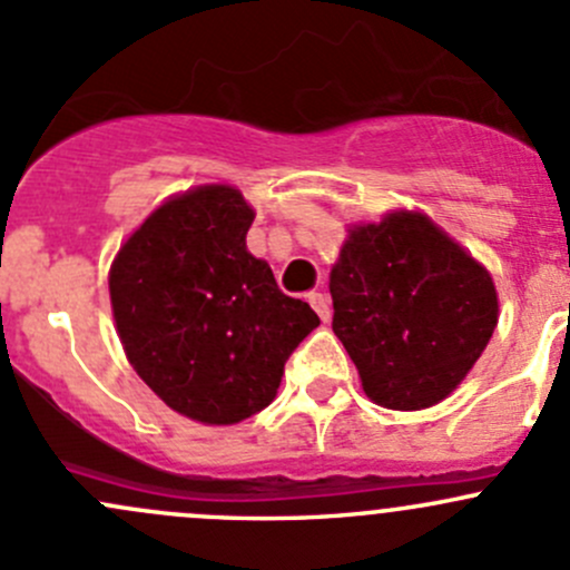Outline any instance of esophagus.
Here are the masks:
<instances>
[{"label":"esophagus","mask_w":570,"mask_h":570,"mask_svg":"<svg viewBox=\"0 0 570 570\" xmlns=\"http://www.w3.org/2000/svg\"><path fill=\"white\" fill-rule=\"evenodd\" d=\"M309 304H313V309L315 313L321 315V321H328V298H326V293H309Z\"/></svg>","instance_id":"obj_1"}]
</instances>
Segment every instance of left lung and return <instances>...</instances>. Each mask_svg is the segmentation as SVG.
<instances>
[{
  "label": "left lung",
  "mask_w": 570,
  "mask_h": 570,
  "mask_svg": "<svg viewBox=\"0 0 570 570\" xmlns=\"http://www.w3.org/2000/svg\"><path fill=\"white\" fill-rule=\"evenodd\" d=\"M332 328L367 397L416 412L444 401L489 345V272L428 216L390 214L354 227L328 279Z\"/></svg>",
  "instance_id": "obj_1"
}]
</instances>
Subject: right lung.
I'll return each mask as SVG.
<instances>
[{"label": "right lung", "mask_w": 570, "mask_h": 570, "mask_svg": "<svg viewBox=\"0 0 570 570\" xmlns=\"http://www.w3.org/2000/svg\"><path fill=\"white\" fill-rule=\"evenodd\" d=\"M252 214L233 186L169 199L109 274L128 362L175 412L233 425L274 401L287 356L321 324L246 252Z\"/></svg>", "instance_id": "add662e5"}]
</instances>
